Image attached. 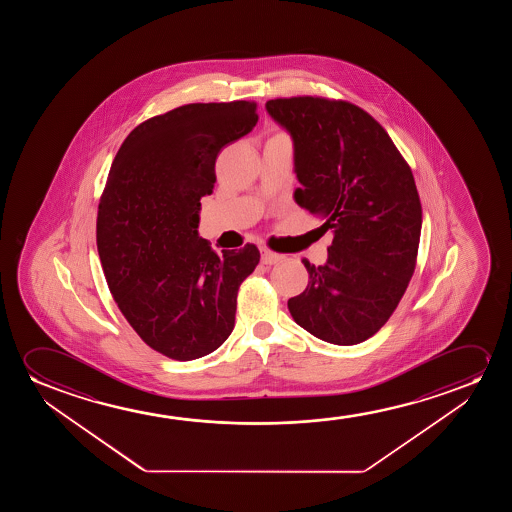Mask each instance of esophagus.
I'll return each instance as SVG.
<instances>
[{"mask_svg":"<svg viewBox=\"0 0 512 512\" xmlns=\"http://www.w3.org/2000/svg\"><path fill=\"white\" fill-rule=\"evenodd\" d=\"M260 253H262V264H266V266H273V264H278V262H281V259H283L280 253L271 252L269 248H262Z\"/></svg>","mask_w":512,"mask_h":512,"instance_id":"obj_1","label":"esophagus"}]
</instances>
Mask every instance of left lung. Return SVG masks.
Here are the masks:
<instances>
[{
	"label": "left lung",
	"instance_id": "8db88e82",
	"mask_svg": "<svg viewBox=\"0 0 512 512\" xmlns=\"http://www.w3.org/2000/svg\"><path fill=\"white\" fill-rule=\"evenodd\" d=\"M266 110L294 140L295 201L334 231L329 259L288 309L309 334L339 346L374 336L416 267L421 203L413 171L392 138L357 105L297 96Z\"/></svg>",
	"mask_w": 512,
	"mask_h": 512
}]
</instances>
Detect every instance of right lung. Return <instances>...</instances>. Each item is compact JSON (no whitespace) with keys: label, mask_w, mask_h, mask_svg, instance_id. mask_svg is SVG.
Listing matches in <instances>:
<instances>
[{"label":"right lung","mask_w":512,"mask_h":512,"mask_svg":"<svg viewBox=\"0 0 512 512\" xmlns=\"http://www.w3.org/2000/svg\"><path fill=\"white\" fill-rule=\"evenodd\" d=\"M257 103H192L141 122L113 159L99 201V259L136 334L164 357L187 362L231 336L239 285L259 248L211 250L199 238L201 197L217 182L220 150L250 133Z\"/></svg>","instance_id":"1"}]
</instances>
